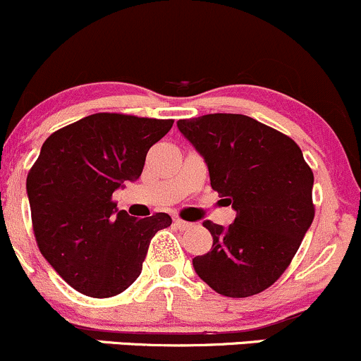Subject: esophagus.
I'll return each instance as SVG.
<instances>
[{"mask_svg": "<svg viewBox=\"0 0 361 361\" xmlns=\"http://www.w3.org/2000/svg\"><path fill=\"white\" fill-rule=\"evenodd\" d=\"M176 226L179 227L180 231H188V228L192 227V224L191 222H185V220H182V219H176Z\"/></svg>", "mask_w": 361, "mask_h": 361, "instance_id": "esophagus-1", "label": "esophagus"}]
</instances>
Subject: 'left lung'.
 Segmentation results:
<instances>
[{
    "label": "left lung",
    "instance_id": "obj_1",
    "mask_svg": "<svg viewBox=\"0 0 361 361\" xmlns=\"http://www.w3.org/2000/svg\"><path fill=\"white\" fill-rule=\"evenodd\" d=\"M204 157L213 191L235 210L228 227L203 226L213 246L192 258L213 290L247 298L286 272L315 216L313 172L289 135L238 114H210L177 122Z\"/></svg>",
    "mask_w": 361,
    "mask_h": 361
}]
</instances>
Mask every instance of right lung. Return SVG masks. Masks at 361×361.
Masks as SVG:
<instances>
[{
  "instance_id": "add662e5",
  "label": "right lung",
  "mask_w": 361,
  "mask_h": 361,
  "mask_svg": "<svg viewBox=\"0 0 361 361\" xmlns=\"http://www.w3.org/2000/svg\"><path fill=\"white\" fill-rule=\"evenodd\" d=\"M172 118L94 114L53 133L27 173L37 247L60 277L91 298L123 293L142 270L151 238L166 213L135 219L111 200L139 179L146 154Z\"/></svg>"
}]
</instances>
